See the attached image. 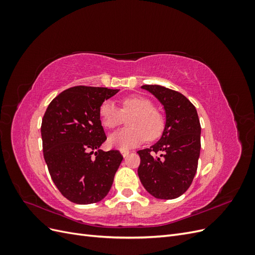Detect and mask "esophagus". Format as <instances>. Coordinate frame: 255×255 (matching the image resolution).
Masks as SVG:
<instances>
[{
	"mask_svg": "<svg viewBox=\"0 0 255 255\" xmlns=\"http://www.w3.org/2000/svg\"><path fill=\"white\" fill-rule=\"evenodd\" d=\"M120 153H121V155H122L123 157H126V156H128V154H129V151H128V150H121Z\"/></svg>",
	"mask_w": 255,
	"mask_h": 255,
	"instance_id": "obj_1",
	"label": "esophagus"
}]
</instances>
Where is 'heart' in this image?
<instances>
[{
  "mask_svg": "<svg viewBox=\"0 0 255 255\" xmlns=\"http://www.w3.org/2000/svg\"><path fill=\"white\" fill-rule=\"evenodd\" d=\"M100 120L102 126L112 129L119 127L128 119L129 128L118 130L109 137V144L119 150L132 149L141 144L145 137L155 139L164 128V119L149 99L143 97H128L122 100L121 110L113 101H105L100 106Z\"/></svg>",
  "mask_w": 255,
  "mask_h": 255,
  "instance_id": "b5f03b06",
  "label": "heart"
}]
</instances>
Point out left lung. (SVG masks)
Masks as SVG:
<instances>
[{
	"label": "left lung",
	"instance_id": "8db88e82",
	"mask_svg": "<svg viewBox=\"0 0 255 255\" xmlns=\"http://www.w3.org/2000/svg\"><path fill=\"white\" fill-rule=\"evenodd\" d=\"M163 105L166 122L157 142L139 150L138 176L156 199L182 196L194 180L201 150V126L196 107L182 94L160 85H143Z\"/></svg>",
	"mask_w": 255,
	"mask_h": 255
}]
</instances>
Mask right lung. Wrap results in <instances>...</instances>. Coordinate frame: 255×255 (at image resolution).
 I'll use <instances>...</instances> for the list:
<instances>
[{
	"label": "right lung",
	"mask_w": 255,
	"mask_h": 255,
	"mask_svg": "<svg viewBox=\"0 0 255 255\" xmlns=\"http://www.w3.org/2000/svg\"><path fill=\"white\" fill-rule=\"evenodd\" d=\"M118 91L105 87L69 88L53 99L43 116L44 160L54 184L73 203L103 200L123 159L117 150L100 149L106 140L100 106Z\"/></svg>",
	"instance_id": "1"
}]
</instances>
